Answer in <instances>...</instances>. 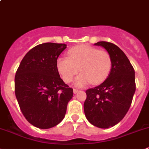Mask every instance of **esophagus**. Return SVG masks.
I'll return each instance as SVG.
<instances>
[{"mask_svg":"<svg viewBox=\"0 0 149 149\" xmlns=\"http://www.w3.org/2000/svg\"><path fill=\"white\" fill-rule=\"evenodd\" d=\"M73 91H74V94H77V92H78V91H79V90L77 89V88H74Z\"/></svg>","mask_w":149,"mask_h":149,"instance_id":"34e87169","label":"esophagus"}]
</instances>
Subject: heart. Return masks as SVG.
I'll list each match as a JSON object with an SVG mask.
<instances>
[{
  "label": "heart",
  "instance_id": "b5f03b06",
  "mask_svg": "<svg viewBox=\"0 0 149 149\" xmlns=\"http://www.w3.org/2000/svg\"><path fill=\"white\" fill-rule=\"evenodd\" d=\"M111 56L105 50L88 45L74 46L68 51V57H60L56 65L65 83L69 84L74 76L79 72L81 73L76 77L74 84L82 87L92 84H99L104 81L111 69Z\"/></svg>",
  "mask_w": 149,
  "mask_h": 149
}]
</instances>
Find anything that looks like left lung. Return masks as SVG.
I'll use <instances>...</instances> for the list:
<instances>
[{
	"label": "left lung",
	"mask_w": 149,
	"mask_h": 149,
	"mask_svg": "<svg viewBox=\"0 0 149 149\" xmlns=\"http://www.w3.org/2000/svg\"><path fill=\"white\" fill-rule=\"evenodd\" d=\"M111 58V69L106 80L86 91L84 112L90 123L101 129L112 127L125 117L136 89L134 69L125 53L110 42L100 41Z\"/></svg>",
	"instance_id": "obj_1"
}]
</instances>
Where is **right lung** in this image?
Masks as SVG:
<instances>
[{"mask_svg": "<svg viewBox=\"0 0 149 149\" xmlns=\"http://www.w3.org/2000/svg\"><path fill=\"white\" fill-rule=\"evenodd\" d=\"M65 43H44L26 53L15 77V92L22 113L29 123L50 129L63 120L73 89L61 78L57 60Z\"/></svg>", "mask_w": 149, "mask_h": 149, "instance_id": "add662e5", "label": "right lung"}]
</instances>
